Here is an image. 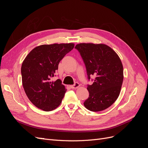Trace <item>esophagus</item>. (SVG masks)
Returning a JSON list of instances; mask_svg holds the SVG:
<instances>
[{
  "label": "esophagus",
  "mask_w": 148,
  "mask_h": 148,
  "mask_svg": "<svg viewBox=\"0 0 148 148\" xmlns=\"http://www.w3.org/2000/svg\"><path fill=\"white\" fill-rule=\"evenodd\" d=\"M79 86V84L78 83H75L74 84L71 85L70 88H71V89H76V88H78Z\"/></svg>",
  "instance_id": "obj_1"
}]
</instances>
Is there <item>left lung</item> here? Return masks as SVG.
I'll return each mask as SVG.
<instances>
[{
	"label": "left lung",
	"mask_w": 148,
	"mask_h": 148,
	"mask_svg": "<svg viewBox=\"0 0 148 148\" xmlns=\"http://www.w3.org/2000/svg\"><path fill=\"white\" fill-rule=\"evenodd\" d=\"M79 52L86 66L88 81L92 75L93 83L87 85L89 97L84 102L87 109L92 112L105 110L118 98L123 79V69L116 52L105 44H78Z\"/></svg>",
	"instance_id": "left-lung-1"
}]
</instances>
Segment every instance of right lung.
Instances as JSON below:
<instances>
[{
	"instance_id": "right-lung-1",
	"label": "right lung",
	"mask_w": 148,
	"mask_h": 148,
	"mask_svg": "<svg viewBox=\"0 0 148 148\" xmlns=\"http://www.w3.org/2000/svg\"><path fill=\"white\" fill-rule=\"evenodd\" d=\"M74 47L73 43L41 45L33 49L21 65L22 84L28 99L44 111L56 109L66 89L61 80L52 82L59 62Z\"/></svg>"
}]
</instances>
